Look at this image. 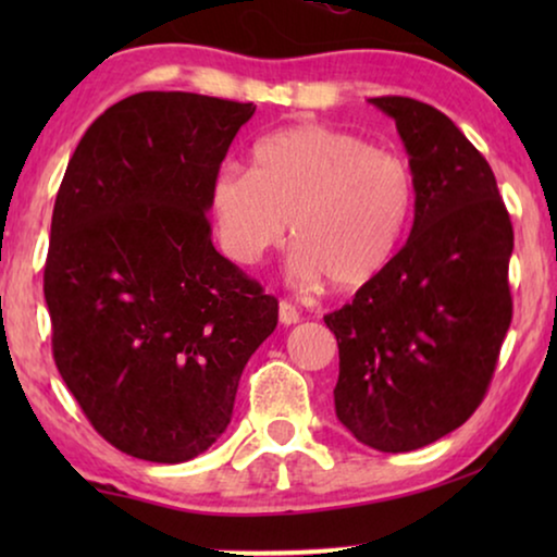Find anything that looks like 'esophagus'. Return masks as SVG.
I'll list each match as a JSON object with an SVG mask.
<instances>
[{
	"instance_id": "obj_1",
	"label": "esophagus",
	"mask_w": 557,
	"mask_h": 557,
	"mask_svg": "<svg viewBox=\"0 0 557 557\" xmlns=\"http://www.w3.org/2000/svg\"><path fill=\"white\" fill-rule=\"evenodd\" d=\"M299 311H296V307L294 304H288V301H281L278 304V322L284 324V326H292V324H296L299 322Z\"/></svg>"
}]
</instances>
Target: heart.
I'll list each match as a JSON object with an SVG mask.
<instances>
[{"mask_svg":"<svg viewBox=\"0 0 557 557\" xmlns=\"http://www.w3.org/2000/svg\"><path fill=\"white\" fill-rule=\"evenodd\" d=\"M408 162L362 136L301 124L263 136L250 166L212 174L208 208L223 253L253 265L292 223L294 273L360 288L398 256L413 218Z\"/></svg>","mask_w":557,"mask_h":557,"instance_id":"b5f03b06","label":"heart"}]
</instances>
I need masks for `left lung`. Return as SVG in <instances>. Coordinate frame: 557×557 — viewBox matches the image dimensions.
<instances>
[{"label": "left lung", "mask_w": 557, "mask_h": 557, "mask_svg": "<svg viewBox=\"0 0 557 557\" xmlns=\"http://www.w3.org/2000/svg\"><path fill=\"white\" fill-rule=\"evenodd\" d=\"M395 121L416 185L410 238L324 322L337 337L339 423L385 454L416 451L467 423L512 322L515 235L492 166L446 113L370 98Z\"/></svg>", "instance_id": "left-lung-1"}]
</instances>
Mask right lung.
Wrapping results in <instances>:
<instances>
[{
	"label": "right lung",
	"instance_id": "add662e5",
	"mask_svg": "<svg viewBox=\"0 0 557 557\" xmlns=\"http://www.w3.org/2000/svg\"><path fill=\"white\" fill-rule=\"evenodd\" d=\"M253 103L147 90L106 109L58 189L45 263L52 355L101 436L180 463L233 418L278 301L210 240L208 187Z\"/></svg>",
	"mask_w": 557,
	"mask_h": 557
}]
</instances>
